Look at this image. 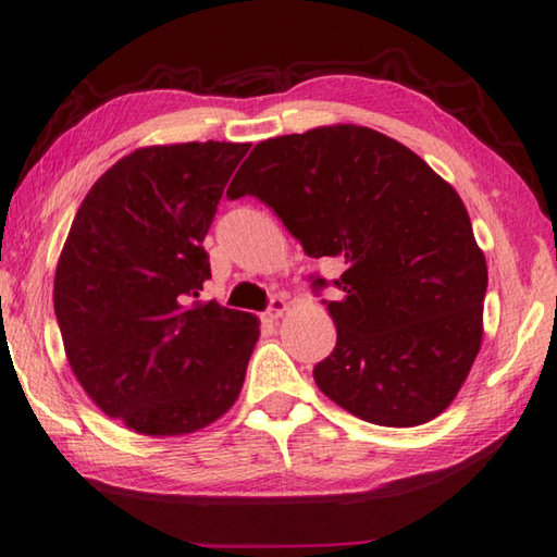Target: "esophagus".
Returning <instances> with one entry per match:
<instances>
[{
	"label": "esophagus",
	"instance_id": "esophagus-1",
	"mask_svg": "<svg viewBox=\"0 0 557 557\" xmlns=\"http://www.w3.org/2000/svg\"><path fill=\"white\" fill-rule=\"evenodd\" d=\"M286 310H288V306H286L284 298H273L271 304H269V310H267V313H263V318H267L269 323H276L278 318L286 315Z\"/></svg>",
	"mask_w": 557,
	"mask_h": 557
}]
</instances>
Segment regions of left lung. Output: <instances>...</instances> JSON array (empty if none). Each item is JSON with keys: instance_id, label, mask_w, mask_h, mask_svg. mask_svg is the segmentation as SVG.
Here are the masks:
<instances>
[{"instance_id": "1", "label": "left lung", "mask_w": 557, "mask_h": 557, "mask_svg": "<svg viewBox=\"0 0 557 557\" xmlns=\"http://www.w3.org/2000/svg\"><path fill=\"white\" fill-rule=\"evenodd\" d=\"M227 195H257L308 257L345 261L327 304L337 345L313 369L330 401L388 428L455 401L482 347L486 259L421 156L369 126H318L253 146Z\"/></svg>"}]
</instances>
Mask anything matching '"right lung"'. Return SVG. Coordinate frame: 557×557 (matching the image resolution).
Masks as SVG:
<instances>
[{
	"instance_id": "right-lung-1",
	"label": "right lung",
	"mask_w": 557,
	"mask_h": 557,
	"mask_svg": "<svg viewBox=\"0 0 557 557\" xmlns=\"http://www.w3.org/2000/svg\"><path fill=\"white\" fill-rule=\"evenodd\" d=\"M249 144L141 146L95 181L55 267L67 364L139 435H188L239 398L259 318L198 300L214 210Z\"/></svg>"
}]
</instances>
